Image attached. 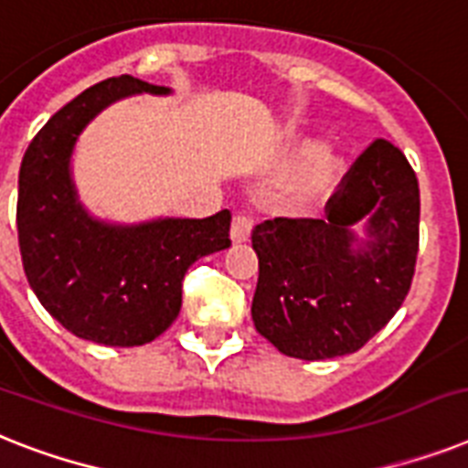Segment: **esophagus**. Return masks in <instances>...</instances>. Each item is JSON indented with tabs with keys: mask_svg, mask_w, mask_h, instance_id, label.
Instances as JSON below:
<instances>
[{
	"mask_svg": "<svg viewBox=\"0 0 468 468\" xmlns=\"http://www.w3.org/2000/svg\"><path fill=\"white\" fill-rule=\"evenodd\" d=\"M250 233H252V216H247V214L235 216L233 226H230V240L245 242L250 240Z\"/></svg>",
	"mask_w": 468,
	"mask_h": 468,
	"instance_id": "34e87169",
	"label": "esophagus"
}]
</instances>
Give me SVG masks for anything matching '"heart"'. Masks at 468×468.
Returning a JSON list of instances; mask_svg holds the SVG:
<instances>
[{"instance_id":"1","label":"heart","mask_w":468,"mask_h":468,"mask_svg":"<svg viewBox=\"0 0 468 468\" xmlns=\"http://www.w3.org/2000/svg\"><path fill=\"white\" fill-rule=\"evenodd\" d=\"M295 154H305L303 161L295 165L283 189L286 204L293 208H314L320 207L322 201L336 192L344 177V158L336 151L326 146H310V144L300 142L295 146Z\"/></svg>"}]
</instances>
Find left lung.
Instances as JSON below:
<instances>
[{"label":"left lung","instance_id":"obj_1","mask_svg":"<svg viewBox=\"0 0 468 468\" xmlns=\"http://www.w3.org/2000/svg\"><path fill=\"white\" fill-rule=\"evenodd\" d=\"M367 221L368 240L352 226ZM420 195L394 144L375 139L326 201L322 218L254 226L257 332L291 358L356 353L392 320L416 271Z\"/></svg>","mask_w":468,"mask_h":468}]
</instances>
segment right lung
Listing matches in <instances>:
<instances>
[{
  "label": "right lung",
  "mask_w": 468,
  "mask_h": 468,
  "mask_svg": "<svg viewBox=\"0 0 468 468\" xmlns=\"http://www.w3.org/2000/svg\"><path fill=\"white\" fill-rule=\"evenodd\" d=\"M134 93L170 89L122 74L90 86L49 117L18 173L16 226L33 293L64 329L105 346H144L180 314L182 279L199 257L230 247V211L139 226L98 221L71 182V151L93 117Z\"/></svg>",
  "instance_id": "add662e5"
}]
</instances>
